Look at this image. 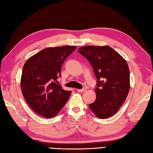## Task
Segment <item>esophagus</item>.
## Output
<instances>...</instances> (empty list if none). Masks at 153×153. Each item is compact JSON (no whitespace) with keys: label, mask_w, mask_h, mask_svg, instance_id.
<instances>
[{"label":"esophagus","mask_w":153,"mask_h":153,"mask_svg":"<svg viewBox=\"0 0 153 153\" xmlns=\"http://www.w3.org/2000/svg\"><path fill=\"white\" fill-rule=\"evenodd\" d=\"M86 89H87L85 88V87H83V89H77V91H78V92H81V93H82V92L85 91Z\"/></svg>","instance_id":"34e87169"}]
</instances>
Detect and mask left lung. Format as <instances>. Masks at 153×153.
<instances>
[{"label":"left lung","instance_id":"obj_1","mask_svg":"<svg viewBox=\"0 0 153 153\" xmlns=\"http://www.w3.org/2000/svg\"><path fill=\"white\" fill-rule=\"evenodd\" d=\"M89 60L97 79L96 100L89 106L97 117L110 118L118 111L128 97L130 78L126 60L110 47L89 46L78 48Z\"/></svg>","mask_w":153,"mask_h":153}]
</instances>
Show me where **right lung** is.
<instances>
[{
    "label": "right lung",
    "instance_id": "1",
    "mask_svg": "<svg viewBox=\"0 0 153 153\" xmlns=\"http://www.w3.org/2000/svg\"><path fill=\"white\" fill-rule=\"evenodd\" d=\"M76 46L48 47L28 58L21 77L22 94L30 108L46 118L58 114L71 95L57 83L61 67Z\"/></svg>",
    "mask_w": 153,
    "mask_h": 153
}]
</instances>
